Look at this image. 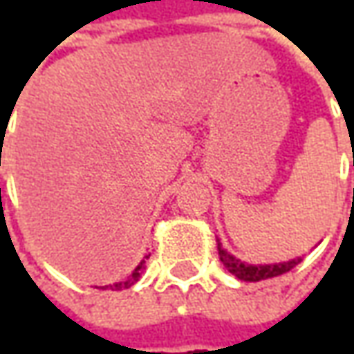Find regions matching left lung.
Wrapping results in <instances>:
<instances>
[{
	"instance_id": "obj_1",
	"label": "left lung",
	"mask_w": 354,
	"mask_h": 354,
	"mask_svg": "<svg viewBox=\"0 0 354 354\" xmlns=\"http://www.w3.org/2000/svg\"><path fill=\"white\" fill-rule=\"evenodd\" d=\"M218 242V240H216ZM218 248V256H221V262L225 264V268L234 276V278L242 279V281H260V279L268 278H276V276H281L286 272H290L292 268L301 262V258H295V260H290V262H281V264H266V266H252L240 262L238 258H234L232 254L223 248V244L218 242L216 244Z\"/></svg>"
}]
</instances>
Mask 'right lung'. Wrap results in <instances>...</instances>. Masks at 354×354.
Instances as JSON below:
<instances>
[{
	"instance_id": "add662e5",
	"label": "right lung",
	"mask_w": 354,
	"mask_h": 354,
	"mask_svg": "<svg viewBox=\"0 0 354 354\" xmlns=\"http://www.w3.org/2000/svg\"><path fill=\"white\" fill-rule=\"evenodd\" d=\"M147 258H149V256H145L142 262L138 264V268H136V270H133V272H131L124 281H118V283H114V286H106V288H110V290H126V288H129V286H133L138 279L142 278V272H143V268H145V260H147Z\"/></svg>"
}]
</instances>
